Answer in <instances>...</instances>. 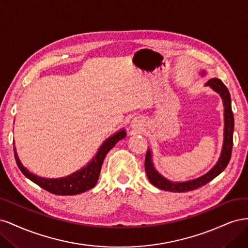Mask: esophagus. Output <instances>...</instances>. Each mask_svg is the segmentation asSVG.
Here are the masks:
<instances>
[{
  "label": "esophagus",
  "instance_id": "34e87169",
  "mask_svg": "<svg viewBox=\"0 0 248 248\" xmlns=\"http://www.w3.org/2000/svg\"><path fill=\"white\" fill-rule=\"evenodd\" d=\"M132 126H133V127H136V126H137V124H136V123H133V125H132Z\"/></svg>",
  "mask_w": 248,
  "mask_h": 248
}]
</instances>
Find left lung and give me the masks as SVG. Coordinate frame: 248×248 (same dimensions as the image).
<instances>
[{
  "label": "left lung",
  "mask_w": 248,
  "mask_h": 248,
  "mask_svg": "<svg viewBox=\"0 0 248 248\" xmlns=\"http://www.w3.org/2000/svg\"><path fill=\"white\" fill-rule=\"evenodd\" d=\"M205 86L211 87L214 91L218 93L223 100L224 106V140L220 158L215 164V167L208 171L206 175L202 176L198 179L191 180L187 182H170L166 178H163L158 171H157L151 160V152L148 150L146 153L145 158V169L149 181L151 182L157 188L171 191V192H186L199 188L206 185L208 182L211 181L215 177L218 176L221 171L224 170L229 164L232 155V132H234V116L232 111V104H231V95L228 88L223 85V82L218 78H211L209 79Z\"/></svg>",
  "instance_id": "1"
}]
</instances>
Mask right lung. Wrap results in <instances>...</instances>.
<instances>
[{"instance_id":"right-lung-1","label":"right lung","mask_w":248,"mask_h":248,"mask_svg":"<svg viewBox=\"0 0 248 248\" xmlns=\"http://www.w3.org/2000/svg\"><path fill=\"white\" fill-rule=\"evenodd\" d=\"M126 133L124 130L118 131L103 142L98 150V153L96 154L92 161L86 168L78 170L77 172H73L68 177L60 179H46L32 174L19 161L16 148H13V151L19 170L32 182L36 183L46 191L58 194V196H73V194H78L93 188L97 181H98L102 163L107 154L109 152V150L114 148L120 140L124 139Z\"/></svg>"}]
</instances>
